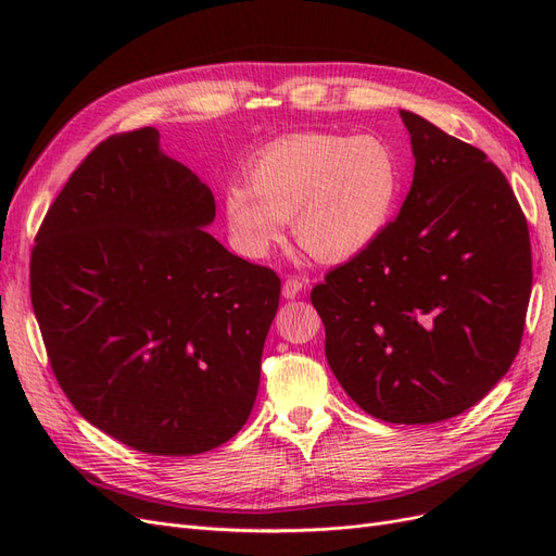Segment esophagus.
Instances as JSON below:
<instances>
[{
    "mask_svg": "<svg viewBox=\"0 0 556 556\" xmlns=\"http://www.w3.org/2000/svg\"><path fill=\"white\" fill-rule=\"evenodd\" d=\"M306 278H296V276H290V278H285V282H282V296H288V299H294L301 290L306 288Z\"/></svg>",
    "mask_w": 556,
    "mask_h": 556,
    "instance_id": "1",
    "label": "esophagus"
}]
</instances>
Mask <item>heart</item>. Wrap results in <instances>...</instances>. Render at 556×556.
<instances>
[{
    "label": "heart",
    "mask_w": 556,
    "mask_h": 556,
    "mask_svg": "<svg viewBox=\"0 0 556 556\" xmlns=\"http://www.w3.org/2000/svg\"><path fill=\"white\" fill-rule=\"evenodd\" d=\"M245 178L227 188L225 217L250 260L271 255L294 217L301 248L319 262H348L382 239L403 192L401 160L374 134H290L264 146Z\"/></svg>",
    "instance_id": "1"
}]
</instances>
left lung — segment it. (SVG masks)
Masks as SVG:
<instances>
[{
	"label": "left lung",
	"instance_id": "left-lung-1",
	"mask_svg": "<svg viewBox=\"0 0 556 556\" xmlns=\"http://www.w3.org/2000/svg\"><path fill=\"white\" fill-rule=\"evenodd\" d=\"M415 174L382 239L311 292L325 355L382 422L433 425L508 374L531 296L529 225L480 148L401 111Z\"/></svg>",
	"mask_w": 556,
	"mask_h": 556
}]
</instances>
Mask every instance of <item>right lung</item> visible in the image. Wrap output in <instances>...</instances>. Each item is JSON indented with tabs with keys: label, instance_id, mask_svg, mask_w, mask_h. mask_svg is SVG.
Segmentation results:
<instances>
[{
	"label": "right lung",
	"instance_id": "add662e5",
	"mask_svg": "<svg viewBox=\"0 0 556 556\" xmlns=\"http://www.w3.org/2000/svg\"><path fill=\"white\" fill-rule=\"evenodd\" d=\"M213 217V192L141 127L90 150L31 248V308L62 392L139 452L223 445L257 396L280 278L201 229Z\"/></svg>",
	"mask_w": 556,
	"mask_h": 556
}]
</instances>
